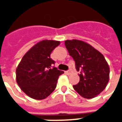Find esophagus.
I'll return each instance as SVG.
<instances>
[{"mask_svg": "<svg viewBox=\"0 0 122 122\" xmlns=\"http://www.w3.org/2000/svg\"><path fill=\"white\" fill-rule=\"evenodd\" d=\"M71 72H72L71 69H69L68 71H66V73H67L68 74H71Z\"/></svg>", "mask_w": 122, "mask_h": 122, "instance_id": "esophagus-1", "label": "esophagus"}]
</instances>
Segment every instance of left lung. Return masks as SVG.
<instances>
[{"mask_svg":"<svg viewBox=\"0 0 122 122\" xmlns=\"http://www.w3.org/2000/svg\"><path fill=\"white\" fill-rule=\"evenodd\" d=\"M65 44L75 61L80 81L74 89L82 97L92 99L105 90L110 78V68L102 53L86 42L66 40Z\"/></svg>","mask_w":122,"mask_h":122,"instance_id":"8db88e82","label":"left lung"}]
</instances>
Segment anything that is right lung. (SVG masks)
I'll return each mask as SVG.
<instances>
[{"mask_svg":"<svg viewBox=\"0 0 122 122\" xmlns=\"http://www.w3.org/2000/svg\"><path fill=\"white\" fill-rule=\"evenodd\" d=\"M60 41L43 40L23 56L16 69V82L25 94L36 100L44 99L55 90L59 75L64 72L51 67L52 51Z\"/></svg>","mask_w":122,"mask_h":122,"instance_id":"add662e5","label":"right lung"}]
</instances>
